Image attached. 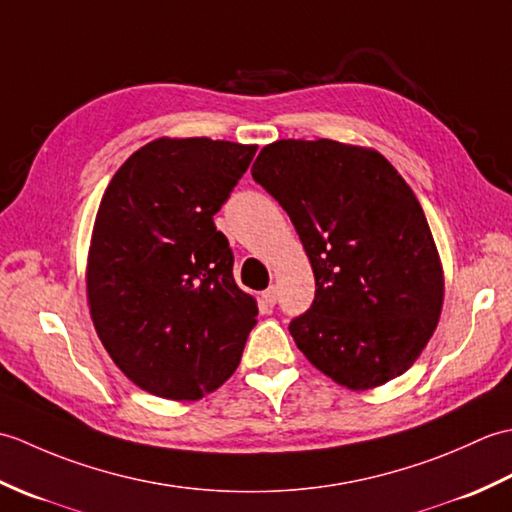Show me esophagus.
<instances>
[{
	"instance_id": "1",
	"label": "esophagus",
	"mask_w": 512,
	"mask_h": 512,
	"mask_svg": "<svg viewBox=\"0 0 512 512\" xmlns=\"http://www.w3.org/2000/svg\"><path fill=\"white\" fill-rule=\"evenodd\" d=\"M277 297H279L277 286H270L268 290H264V292H262V299H264L266 306H270V308H273L275 303H277Z\"/></svg>"
}]
</instances>
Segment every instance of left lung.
<instances>
[{
	"instance_id": "obj_1",
	"label": "left lung",
	"mask_w": 512,
	"mask_h": 512,
	"mask_svg": "<svg viewBox=\"0 0 512 512\" xmlns=\"http://www.w3.org/2000/svg\"><path fill=\"white\" fill-rule=\"evenodd\" d=\"M253 180L290 215L317 292L288 330L339 385L372 389L400 376L436 330L444 277L409 184L374 149L336 140H277Z\"/></svg>"
}]
</instances>
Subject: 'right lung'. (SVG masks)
<instances>
[{
    "instance_id": "right-lung-1",
    "label": "right lung",
    "mask_w": 512,
    "mask_h": 512,
    "mask_svg": "<svg viewBox=\"0 0 512 512\" xmlns=\"http://www.w3.org/2000/svg\"><path fill=\"white\" fill-rule=\"evenodd\" d=\"M255 151L158 138L107 184L88 257L90 314L112 361L149 394L198 400L242 361L257 303L237 288L213 215Z\"/></svg>"
}]
</instances>
